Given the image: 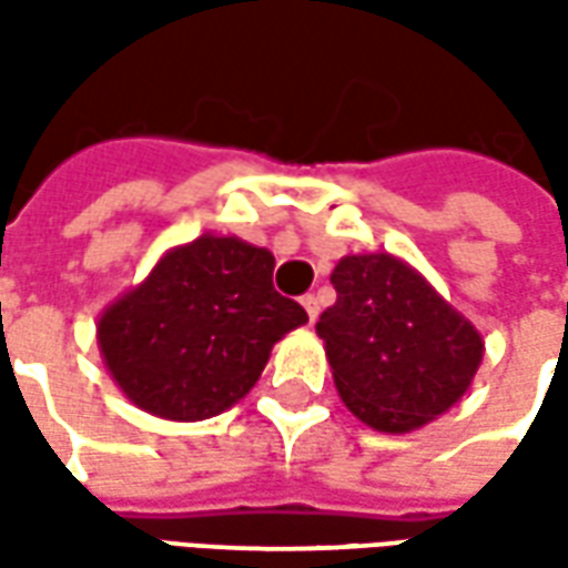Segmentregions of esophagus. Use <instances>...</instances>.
<instances>
[{"instance_id":"34e87169","label":"esophagus","mask_w":568,"mask_h":568,"mask_svg":"<svg viewBox=\"0 0 568 568\" xmlns=\"http://www.w3.org/2000/svg\"><path fill=\"white\" fill-rule=\"evenodd\" d=\"M303 308H305V315H308V321L315 324L317 312H321V303H317V296H312V293H308V296H303Z\"/></svg>"}]
</instances>
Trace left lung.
I'll return each mask as SVG.
<instances>
[{
	"instance_id": "1",
	"label": "left lung",
	"mask_w": 568,
	"mask_h": 568,
	"mask_svg": "<svg viewBox=\"0 0 568 568\" xmlns=\"http://www.w3.org/2000/svg\"><path fill=\"white\" fill-rule=\"evenodd\" d=\"M336 303L315 324L336 392L357 419L416 432L458 404L484 361L468 317L392 253L342 256Z\"/></svg>"
}]
</instances>
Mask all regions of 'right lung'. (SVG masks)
Segmentation results:
<instances>
[{"mask_svg": "<svg viewBox=\"0 0 568 568\" xmlns=\"http://www.w3.org/2000/svg\"><path fill=\"white\" fill-rule=\"evenodd\" d=\"M272 272L275 256L235 235L207 232L164 253L98 321L100 355L124 397L171 422L239 404L272 345L308 321L272 287Z\"/></svg>", "mask_w": 568, "mask_h": 568, "instance_id": "right-lung-1", "label": "right lung"}]
</instances>
